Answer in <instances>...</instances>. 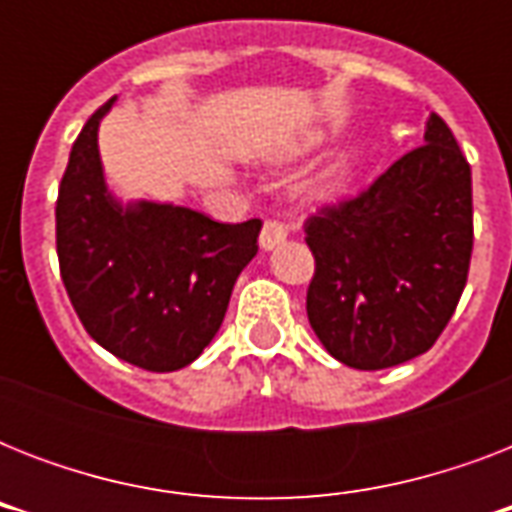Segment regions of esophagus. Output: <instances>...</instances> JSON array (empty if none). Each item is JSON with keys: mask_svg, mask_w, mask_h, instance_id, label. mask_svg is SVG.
Listing matches in <instances>:
<instances>
[{"mask_svg": "<svg viewBox=\"0 0 512 512\" xmlns=\"http://www.w3.org/2000/svg\"><path fill=\"white\" fill-rule=\"evenodd\" d=\"M287 233L289 228L281 220L271 217V220H265L263 231H260V247L263 249H273L279 247L281 241H287Z\"/></svg>", "mask_w": 512, "mask_h": 512, "instance_id": "1", "label": "esophagus"}]
</instances>
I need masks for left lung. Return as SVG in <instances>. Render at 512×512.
<instances>
[{"label": "left lung", "mask_w": 512, "mask_h": 512, "mask_svg": "<svg viewBox=\"0 0 512 512\" xmlns=\"http://www.w3.org/2000/svg\"><path fill=\"white\" fill-rule=\"evenodd\" d=\"M313 271L305 308L329 356L388 369L433 348L460 303L473 252L470 164L430 114L425 143L353 199L305 220Z\"/></svg>", "instance_id": "1"}]
</instances>
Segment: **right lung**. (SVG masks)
Wrapping results in <instances>:
<instances>
[{
  "label": "right lung",
  "instance_id": "add662e5",
  "mask_svg": "<svg viewBox=\"0 0 512 512\" xmlns=\"http://www.w3.org/2000/svg\"><path fill=\"white\" fill-rule=\"evenodd\" d=\"M111 103L87 119L60 180V279L98 345L148 372H175L217 335L263 223H217L154 201L116 204L98 156V124Z\"/></svg>",
  "mask_w": 512,
  "mask_h": 512
}]
</instances>
